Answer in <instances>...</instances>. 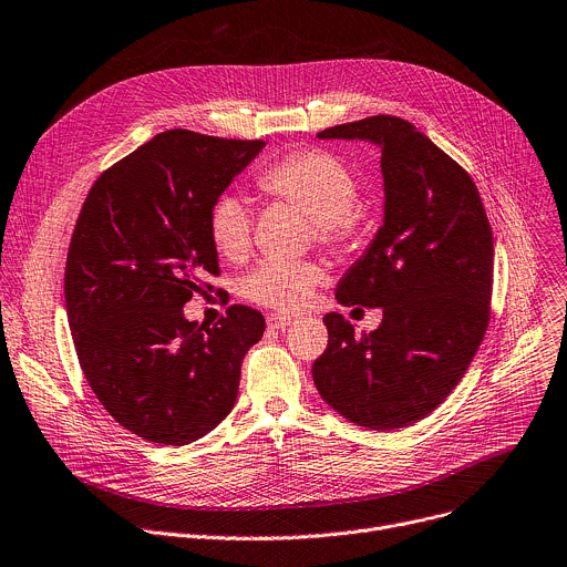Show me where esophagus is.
Returning a JSON list of instances; mask_svg holds the SVG:
<instances>
[{"instance_id":"esophagus-1","label":"esophagus","mask_w":567,"mask_h":567,"mask_svg":"<svg viewBox=\"0 0 567 567\" xmlns=\"http://www.w3.org/2000/svg\"><path fill=\"white\" fill-rule=\"evenodd\" d=\"M291 323H293V319L287 317V315H269V317H267V326H269L271 330H285V328L291 326Z\"/></svg>"}]
</instances>
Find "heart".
Here are the masks:
<instances>
[{
	"label": "heart",
	"mask_w": 567,
	"mask_h": 567,
	"mask_svg": "<svg viewBox=\"0 0 567 567\" xmlns=\"http://www.w3.org/2000/svg\"><path fill=\"white\" fill-rule=\"evenodd\" d=\"M257 182L264 194L308 214L317 239L326 246H347L355 235L358 182L349 166L326 150L291 153L264 168ZM207 233L220 257L230 261L246 259L252 241L248 203L233 194L216 198L207 214ZM319 280L321 269L315 261L269 259L244 280V296L267 308L298 310Z\"/></svg>",
	"instance_id": "obj_1"
}]
</instances>
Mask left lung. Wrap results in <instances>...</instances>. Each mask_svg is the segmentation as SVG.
Here are the masks:
<instances>
[{
    "label": "left lung",
    "instance_id": "obj_1",
    "mask_svg": "<svg viewBox=\"0 0 567 567\" xmlns=\"http://www.w3.org/2000/svg\"><path fill=\"white\" fill-rule=\"evenodd\" d=\"M317 136L379 145L385 205L379 233L334 293L344 308H383V321L355 334L351 321L328 312V347L312 379L349 422L403 429L451 394L483 342L493 230L467 171L412 123L371 116Z\"/></svg>",
    "mask_w": 567,
    "mask_h": 567
}]
</instances>
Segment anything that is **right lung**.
<instances>
[{"mask_svg":"<svg viewBox=\"0 0 567 567\" xmlns=\"http://www.w3.org/2000/svg\"><path fill=\"white\" fill-rule=\"evenodd\" d=\"M264 145L168 130L106 168L84 200L63 287L72 342L97 401L143 440L188 444L235 408L264 317L233 306L209 328L182 308L218 276L209 207Z\"/></svg>","mask_w":567,"mask_h":567,"instance_id":"1","label":"right lung"}]
</instances>
